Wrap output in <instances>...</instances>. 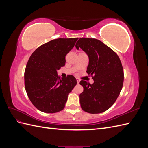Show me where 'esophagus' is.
<instances>
[{
  "mask_svg": "<svg viewBox=\"0 0 148 148\" xmlns=\"http://www.w3.org/2000/svg\"><path fill=\"white\" fill-rule=\"evenodd\" d=\"M77 83L78 84L79 83V82H80V79L79 78H77Z\"/></svg>",
  "mask_w": 148,
  "mask_h": 148,
  "instance_id": "34e87169",
  "label": "esophagus"
}]
</instances>
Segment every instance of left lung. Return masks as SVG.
Segmentation results:
<instances>
[{"instance_id":"obj_1","label":"left lung","mask_w":148,"mask_h":148,"mask_svg":"<svg viewBox=\"0 0 148 148\" xmlns=\"http://www.w3.org/2000/svg\"><path fill=\"white\" fill-rule=\"evenodd\" d=\"M89 57L87 73L94 83L82 80L84 90L79 95L82 109L90 114L104 112L112 106L122 90L123 70L119 56L102 42L94 38H79L75 45Z\"/></svg>"}]
</instances>
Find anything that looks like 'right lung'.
Instances as JSON below:
<instances>
[{
	"label": "right lung",
	"instance_id": "1",
	"mask_svg": "<svg viewBox=\"0 0 148 148\" xmlns=\"http://www.w3.org/2000/svg\"><path fill=\"white\" fill-rule=\"evenodd\" d=\"M59 38L42 44L31 54L25 71V86L32 104L42 112L63 110L68 95L77 84L72 75L60 78L57 70L65 64V56L78 40Z\"/></svg>",
	"mask_w": 148,
	"mask_h": 148
}]
</instances>
